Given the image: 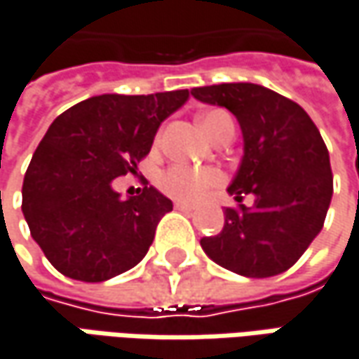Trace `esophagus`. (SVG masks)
<instances>
[{
	"label": "esophagus",
	"instance_id": "34e87169",
	"mask_svg": "<svg viewBox=\"0 0 359 359\" xmlns=\"http://www.w3.org/2000/svg\"><path fill=\"white\" fill-rule=\"evenodd\" d=\"M175 207H177L179 211H182V213H193V211H195V207H193V205L182 203V201H177V203H175Z\"/></svg>",
	"mask_w": 359,
	"mask_h": 359
}]
</instances>
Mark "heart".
I'll return each instance as SVG.
<instances>
[{
	"label": "heart",
	"mask_w": 359,
	"mask_h": 359,
	"mask_svg": "<svg viewBox=\"0 0 359 359\" xmlns=\"http://www.w3.org/2000/svg\"><path fill=\"white\" fill-rule=\"evenodd\" d=\"M227 119H231V117L225 111H207L201 116V128L207 136H211L215 132V128ZM222 182L223 175L215 168L175 164L160 177V189L175 199L195 203V201L203 199L211 189L219 187Z\"/></svg>",
	"instance_id": "b5f03b06"
}]
</instances>
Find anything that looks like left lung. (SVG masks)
Here are the masks:
<instances>
[{
	"label": "left lung",
	"instance_id": "8db88e82",
	"mask_svg": "<svg viewBox=\"0 0 359 359\" xmlns=\"http://www.w3.org/2000/svg\"><path fill=\"white\" fill-rule=\"evenodd\" d=\"M201 103L231 111L243 136V156L227 193L252 207L225 209L223 229L203 238L205 254L223 268L268 278L288 270L325 222L333 195L329 152L313 119L294 101L254 83L195 87Z\"/></svg>",
	"mask_w": 359,
	"mask_h": 359
}]
</instances>
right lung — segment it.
<instances>
[{
	"mask_svg": "<svg viewBox=\"0 0 359 359\" xmlns=\"http://www.w3.org/2000/svg\"><path fill=\"white\" fill-rule=\"evenodd\" d=\"M187 99V89L105 93L54 119L26 170L22 213L34 242L60 274L103 283L146 256L172 201L154 187L121 199L114 180L136 175L160 123Z\"/></svg>",
	"mask_w": 359,
	"mask_h": 359,
	"instance_id": "1",
	"label": "right lung"
}]
</instances>
